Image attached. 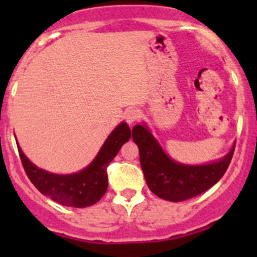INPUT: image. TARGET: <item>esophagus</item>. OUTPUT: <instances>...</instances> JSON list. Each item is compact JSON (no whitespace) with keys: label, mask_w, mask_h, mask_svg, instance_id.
Returning a JSON list of instances; mask_svg holds the SVG:
<instances>
[{"label":"esophagus","mask_w":257,"mask_h":257,"mask_svg":"<svg viewBox=\"0 0 257 257\" xmlns=\"http://www.w3.org/2000/svg\"><path fill=\"white\" fill-rule=\"evenodd\" d=\"M139 118H141V110L136 109V108H131V109H128L125 112V120L128 121L129 124L139 120Z\"/></svg>","instance_id":"1"}]
</instances>
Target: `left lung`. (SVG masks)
<instances>
[{"label":"left lung","instance_id":"left-lung-1","mask_svg":"<svg viewBox=\"0 0 257 257\" xmlns=\"http://www.w3.org/2000/svg\"><path fill=\"white\" fill-rule=\"evenodd\" d=\"M133 141L139 148L141 165L150 190L169 201H184L204 193L217 183L229 168L235 148L216 163L183 165L170 159L144 125L133 128Z\"/></svg>","mask_w":257,"mask_h":257}]
</instances>
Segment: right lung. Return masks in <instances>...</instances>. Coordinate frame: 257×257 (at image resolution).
<instances>
[{
    "instance_id": "add662e5",
    "label": "right lung",
    "mask_w": 257,
    "mask_h": 257,
    "mask_svg": "<svg viewBox=\"0 0 257 257\" xmlns=\"http://www.w3.org/2000/svg\"><path fill=\"white\" fill-rule=\"evenodd\" d=\"M131 136L128 124L120 123L108 137L95 159L82 172L69 175L52 174L40 169L27 159L18 145L17 148L26 174L43 195L49 196L61 205L87 208L99 201L105 194L108 189V165Z\"/></svg>"
}]
</instances>
